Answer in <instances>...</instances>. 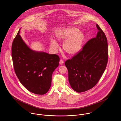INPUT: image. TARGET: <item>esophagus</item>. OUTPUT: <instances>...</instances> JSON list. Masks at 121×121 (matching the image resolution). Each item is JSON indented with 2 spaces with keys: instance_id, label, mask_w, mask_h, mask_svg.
<instances>
[{
  "instance_id": "obj_1",
  "label": "esophagus",
  "mask_w": 121,
  "mask_h": 121,
  "mask_svg": "<svg viewBox=\"0 0 121 121\" xmlns=\"http://www.w3.org/2000/svg\"><path fill=\"white\" fill-rule=\"evenodd\" d=\"M59 64L61 65H63L64 64V61L62 59H61L60 60V62H59Z\"/></svg>"
}]
</instances>
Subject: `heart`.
<instances>
[{"instance_id": "heart-1", "label": "heart", "mask_w": 121, "mask_h": 121, "mask_svg": "<svg viewBox=\"0 0 121 121\" xmlns=\"http://www.w3.org/2000/svg\"><path fill=\"white\" fill-rule=\"evenodd\" d=\"M56 37L60 40H64L63 49L69 55H74L81 50L84 39L83 33L75 27H69L63 29L57 35ZM51 47L56 50L58 45L55 40H51Z\"/></svg>"}]
</instances>
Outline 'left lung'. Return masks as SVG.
<instances>
[{"instance_id":"obj_1","label":"left lung","mask_w":121,"mask_h":121,"mask_svg":"<svg viewBox=\"0 0 121 121\" xmlns=\"http://www.w3.org/2000/svg\"><path fill=\"white\" fill-rule=\"evenodd\" d=\"M96 37L88 40L83 49L66 61L69 81L76 92L86 91L94 87L104 73L108 60V46L105 34L97 24Z\"/></svg>"}]
</instances>
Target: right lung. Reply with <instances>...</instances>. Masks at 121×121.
I'll list each match as a JSON object with an SVG mask.
<instances>
[{"label": "right lung", "instance_id": "1", "mask_svg": "<svg viewBox=\"0 0 121 121\" xmlns=\"http://www.w3.org/2000/svg\"><path fill=\"white\" fill-rule=\"evenodd\" d=\"M14 39L11 56L15 72L22 84L29 91L44 94L49 91L53 72L59 65L56 54L32 50L19 35Z\"/></svg>", "mask_w": 121, "mask_h": 121}]
</instances>
